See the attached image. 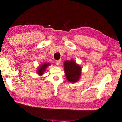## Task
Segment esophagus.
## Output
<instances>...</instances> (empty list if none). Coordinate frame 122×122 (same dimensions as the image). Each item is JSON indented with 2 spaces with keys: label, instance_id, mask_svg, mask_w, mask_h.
Here are the masks:
<instances>
[{
  "label": "esophagus",
  "instance_id": "esophagus-1",
  "mask_svg": "<svg viewBox=\"0 0 122 122\" xmlns=\"http://www.w3.org/2000/svg\"><path fill=\"white\" fill-rule=\"evenodd\" d=\"M61 60H57L55 63H56V65L57 66H59V65H60V64L61 63Z\"/></svg>",
  "mask_w": 122,
  "mask_h": 122
}]
</instances>
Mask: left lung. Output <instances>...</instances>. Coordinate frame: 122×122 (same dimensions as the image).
<instances>
[{
	"label": "left lung",
	"mask_w": 122,
	"mask_h": 122,
	"mask_svg": "<svg viewBox=\"0 0 122 122\" xmlns=\"http://www.w3.org/2000/svg\"><path fill=\"white\" fill-rule=\"evenodd\" d=\"M64 70L67 80L70 83H76L79 81L81 75V66L74 60H66L64 62Z\"/></svg>",
	"instance_id": "left-lung-1"
}]
</instances>
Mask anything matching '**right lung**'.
I'll list each match as a JSON object with an SVG mask.
<instances>
[{
  "mask_svg": "<svg viewBox=\"0 0 122 122\" xmlns=\"http://www.w3.org/2000/svg\"><path fill=\"white\" fill-rule=\"evenodd\" d=\"M50 63H43L41 65V66H39V68L38 69V70H37V74H38L39 76H41V75H43L44 71H45V70H46V69L48 67V66H50Z\"/></svg>",
  "mask_w": 122,
  "mask_h": 122,
  "instance_id": "right-lung-1",
  "label": "right lung"
}]
</instances>
